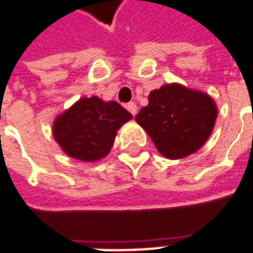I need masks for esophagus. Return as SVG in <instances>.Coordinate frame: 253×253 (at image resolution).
<instances>
[{
  "mask_svg": "<svg viewBox=\"0 0 253 253\" xmlns=\"http://www.w3.org/2000/svg\"><path fill=\"white\" fill-rule=\"evenodd\" d=\"M126 109L133 115V116H135V113H137V105H135L134 102H130V103H127L126 105Z\"/></svg>",
  "mask_w": 253,
  "mask_h": 253,
  "instance_id": "esophagus-1",
  "label": "esophagus"
}]
</instances>
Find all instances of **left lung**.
Segmentation results:
<instances>
[{
    "label": "left lung",
    "mask_w": 253,
    "mask_h": 253,
    "mask_svg": "<svg viewBox=\"0 0 253 253\" xmlns=\"http://www.w3.org/2000/svg\"><path fill=\"white\" fill-rule=\"evenodd\" d=\"M217 119V105L210 95L180 84H165L148 95V105L135 122L153 140L158 153L180 160L196 153L209 140Z\"/></svg>",
    "instance_id": "obj_1"
}]
</instances>
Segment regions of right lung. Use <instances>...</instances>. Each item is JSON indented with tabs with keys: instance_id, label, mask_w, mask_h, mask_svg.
Listing matches in <instances>:
<instances>
[{
	"instance_id": "obj_1",
	"label": "right lung",
	"mask_w": 253,
	"mask_h": 253,
	"mask_svg": "<svg viewBox=\"0 0 253 253\" xmlns=\"http://www.w3.org/2000/svg\"><path fill=\"white\" fill-rule=\"evenodd\" d=\"M133 116L118 102L81 98L53 122V137L64 153L84 162L105 158L118 130Z\"/></svg>"
}]
</instances>
